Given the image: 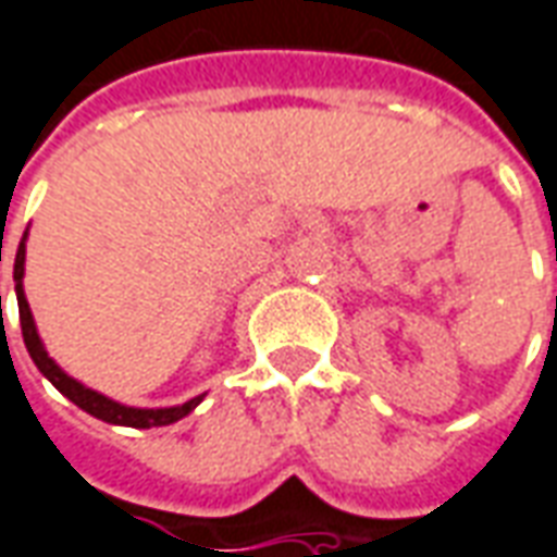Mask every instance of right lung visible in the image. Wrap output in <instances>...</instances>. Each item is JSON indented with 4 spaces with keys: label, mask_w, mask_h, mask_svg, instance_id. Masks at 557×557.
Returning <instances> with one entry per match:
<instances>
[{
    "label": "right lung",
    "mask_w": 557,
    "mask_h": 557,
    "mask_svg": "<svg viewBox=\"0 0 557 557\" xmlns=\"http://www.w3.org/2000/svg\"><path fill=\"white\" fill-rule=\"evenodd\" d=\"M26 238H29V228L23 232L21 247H17V256H14V292H17V307H21L23 344H26V349H29L35 368L45 373L50 383L60 388L62 395L72 400V404H77L84 413L96 416V419H102V422H108V425L162 428V425H171V422H181L184 416L193 413L198 404L205 400V395L186 400V404H177V407H126V404L108 398V395L96 392V388L84 386L81 380L69 376V373L62 371L57 361L50 359L48 349H45V344H41V337H38V329H35V319H33V310H29V301H26V292H23V271H26V268H23L26 265Z\"/></svg>",
    "instance_id": "1"
}]
</instances>
